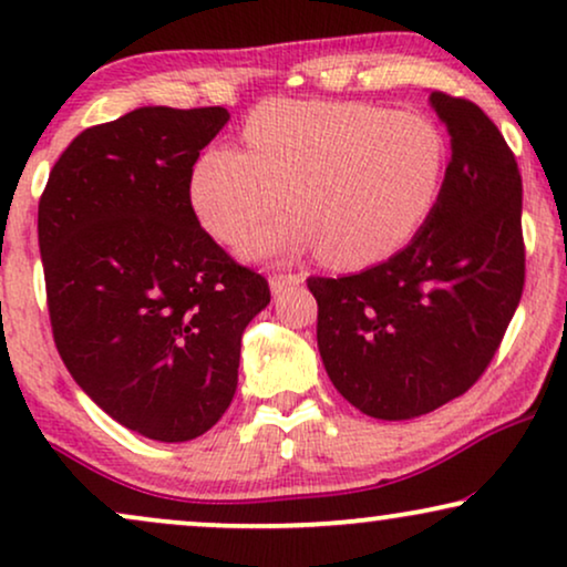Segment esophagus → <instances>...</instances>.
Wrapping results in <instances>:
<instances>
[{
    "label": "esophagus",
    "instance_id": "obj_1",
    "mask_svg": "<svg viewBox=\"0 0 567 567\" xmlns=\"http://www.w3.org/2000/svg\"><path fill=\"white\" fill-rule=\"evenodd\" d=\"M301 284V276L299 274H274L270 276V291L274 293H281L286 289H291V286Z\"/></svg>",
    "mask_w": 567,
    "mask_h": 567
}]
</instances>
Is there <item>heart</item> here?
I'll list each match as a JSON object with an SVG mask.
<instances>
[{
	"label": "heart",
	"instance_id": "1",
	"mask_svg": "<svg viewBox=\"0 0 567 567\" xmlns=\"http://www.w3.org/2000/svg\"><path fill=\"white\" fill-rule=\"evenodd\" d=\"M247 152L212 146L190 175V204L219 243L250 255L317 247L330 268L374 266L436 212L449 146L429 115L369 103L270 100L245 121Z\"/></svg>",
	"mask_w": 567,
	"mask_h": 567
}]
</instances>
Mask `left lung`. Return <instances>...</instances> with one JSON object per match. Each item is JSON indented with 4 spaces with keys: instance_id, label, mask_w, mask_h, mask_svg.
Here are the masks:
<instances>
[{
    "instance_id": "obj_1",
    "label": "left lung",
    "mask_w": 567,
    "mask_h": 567,
    "mask_svg": "<svg viewBox=\"0 0 567 567\" xmlns=\"http://www.w3.org/2000/svg\"><path fill=\"white\" fill-rule=\"evenodd\" d=\"M452 134L436 212L405 250L343 278H307L330 382L382 421L460 398L491 367L524 291L522 173L472 100L431 92Z\"/></svg>"
}]
</instances>
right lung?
<instances>
[{"label": "right lung", "instance_id": "1", "mask_svg": "<svg viewBox=\"0 0 567 567\" xmlns=\"http://www.w3.org/2000/svg\"><path fill=\"white\" fill-rule=\"evenodd\" d=\"M227 107H138L84 128L38 204L53 343L74 382L146 439L190 441L237 390L243 332L268 281L200 227L198 154Z\"/></svg>", "mask_w": 567, "mask_h": 567}]
</instances>
